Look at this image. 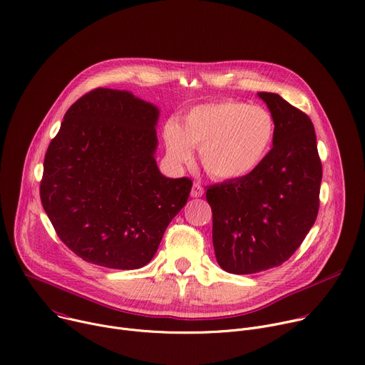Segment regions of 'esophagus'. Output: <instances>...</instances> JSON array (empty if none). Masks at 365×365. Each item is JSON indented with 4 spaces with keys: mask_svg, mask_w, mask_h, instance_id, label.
Listing matches in <instances>:
<instances>
[{
    "mask_svg": "<svg viewBox=\"0 0 365 365\" xmlns=\"http://www.w3.org/2000/svg\"><path fill=\"white\" fill-rule=\"evenodd\" d=\"M204 193H205V190H204V187H202L201 183H197V182L193 183L192 190H190V196H192V197H201Z\"/></svg>",
    "mask_w": 365,
    "mask_h": 365,
    "instance_id": "1",
    "label": "esophagus"
}]
</instances>
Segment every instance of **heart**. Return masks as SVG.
<instances>
[{"mask_svg": "<svg viewBox=\"0 0 365 365\" xmlns=\"http://www.w3.org/2000/svg\"><path fill=\"white\" fill-rule=\"evenodd\" d=\"M275 137V118L268 109L237 101L200 105L186 113L182 126L170 120L164 128L172 163L189 161L192 148H197L204 170L220 180H239L256 172Z\"/></svg>", "mask_w": 365, "mask_h": 365, "instance_id": "obj_1", "label": "heart"}]
</instances>
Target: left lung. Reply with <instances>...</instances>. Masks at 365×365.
Segmentation results:
<instances>
[{
    "label": "left lung",
    "instance_id": "1",
    "mask_svg": "<svg viewBox=\"0 0 365 365\" xmlns=\"http://www.w3.org/2000/svg\"><path fill=\"white\" fill-rule=\"evenodd\" d=\"M277 137L250 176L207 189L220 267L247 275L279 267L300 247L319 211L322 163L310 118L275 93L260 91Z\"/></svg>",
    "mask_w": 365,
    "mask_h": 365
}]
</instances>
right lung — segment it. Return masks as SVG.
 Returning <instances> with one entry per match:
<instances>
[{"label":"right lung","mask_w":365,"mask_h":365,"mask_svg":"<svg viewBox=\"0 0 365 365\" xmlns=\"http://www.w3.org/2000/svg\"><path fill=\"white\" fill-rule=\"evenodd\" d=\"M157 106L126 90L94 88L51 141L41 201L58 237L88 263L138 269L186 205L192 180L155 163Z\"/></svg>","instance_id":"obj_1"}]
</instances>
